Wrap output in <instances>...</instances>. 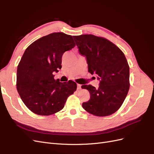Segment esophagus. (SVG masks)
Listing matches in <instances>:
<instances>
[{"label":"esophagus","mask_w":154,"mask_h":154,"mask_svg":"<svg viewBox=\"0 0 154 154\" xmlns=\"http://www.w3.org/2000/svg\"><path fill=\"white\" fill-rule=\"evenodd\" d=\"M82 88V85L80 84H77V89L80 90Z\"/></svg>","instance_id":"obj_1"}]
</instances>
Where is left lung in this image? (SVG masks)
<instances>
[{
	"label": "left lung",
	"mask_w": 154,
	"mask_h": 154,
	"mask_svg": "<svg viewBox=\"0 0 154 154\" xmlns=\"http://www.w3.org/2000/svg\"><path fill=\"white\" fill-rule=\"evenodd\" d=\"M79 53L85 57L88 71L96 74L100 85H82L90 100L82 103L88 112L106 116L117 111L127 97L130 87V68L124 53L109 40L92 35L74 36Z\"/></svg>",
	"instance_id": "obj_1"
}]
</instances>
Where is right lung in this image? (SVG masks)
<instances>
[{
  "label": "right lung",
  "mask_w": 154,
  "mask_h": 154,
  "mask_svg": "<svg viewBox=\"0 0 154 154\" xmlns=\"http://www.w3.org/2000/svg\"><path fill=\"white\" fill-rule=\"evenodd\" d=\"M72 36L53 32L32 43L17 67V88L20 98L32 112L49 116L61 110L76 83L55 80L53 72L62 68L63 53L75 46Z\"/></svg>",
  "instance_id": "1"
}]
</instances>
